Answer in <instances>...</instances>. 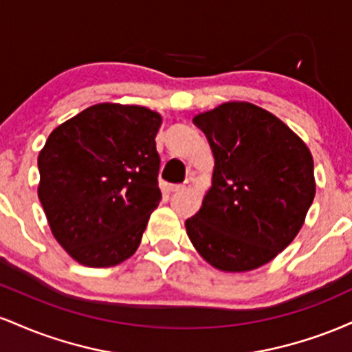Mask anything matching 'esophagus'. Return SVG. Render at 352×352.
<instances>
[{
  "label": "esophagus",
  "instance_id": "1",
  "mask_svg": "<svg viewBox=\"0 0 352 352\" xmlns=\"http://www.w3.org/2000/svg\"><path fill=\"white\" fill-rule=\"evenodd\" d=\"M190 187H192V184H190V180H187V182H184V184L172 185L170 190H172V192H184V190H188Z\"/></svg>",
  "mask_w": 352,
  "mask_h": 352
}]
</instances>
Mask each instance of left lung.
Wrapping results in <instances>:
<instances>
[{
  "mask_svg": "<svg viewBox=\"0 0 352 352\" xmlns=\"http://www.w3.org/2000/svg\"><path fill=\"white\" fill-rule=\"evenodd\" d=\"M215 167L187 235L207 263L243 273L272 261L298 235L316 193L313 155L272 112L225 102L193 117Z\"/></svg>",
  "mask_w": 352,
  "mask_h": 352,
  "instance_id": "1",
  "label": "left lung"
}]
</instances>
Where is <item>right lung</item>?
<instances>
[{"mask_svg":"<svg viewBox=\"0 0 352 352\" xmlns=\"http://www.w3.org/2000/svg\"><path fill=\"white\" fill-rule=\"evenodd\" d=\"M159 112L102 102L58 125L39 152L38 197L52 235L91 268L139 248L160 193Z\"/></svg>","mask_w":352,"mask_h":352,"instance_id":"right-lung-1","label":"right lung"}]
</instances>
